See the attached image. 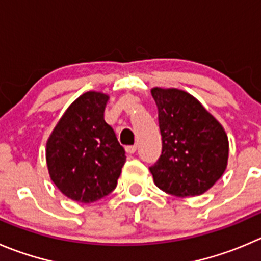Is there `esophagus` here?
<instances>
[{
	"mask_svg": "<svg viewBox=\"0 0 261 261\" xmlns=\"http://www.w3.org/2000/svg\"><path fill=\"white\" fill-rule=\"evenodd\" d=\"M136 150H137V146H136V145L126 146V147H125V151H126V152H128V153H130V155H132V153H135Z\"/></svg>",
	"mask_w": 261,
	"mask_h": 261,
	"instance_id": "34e87169",
	"label": "esophagus"
}]
</instances>
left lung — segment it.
Here are the masks:
<instances>
[{
  "label": "left lung",
  "mask_w": 261,
  "mask_h": 261,
  "mask_svg": "<svg viewBox=\"0 0 261 261\" xmlns=\"http://www.w3.org/2000/svg\"><path fill=\"white\" fill-rule=\"evenodd\" d=\"M163 150L150 172L164 192L190 197L206 192L223 175L228 137L219 121L180 89L152 88Z\"/></svg>",
  "instance_id": "obj_1"
}]
</instances>
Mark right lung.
<instances>
[{
  "label": "right lung",
  "instance_id": "1",
  "mask_svg": "<svg viewBox=\"0 0 261 261\" xmlns=\"http://www.w3.org/2000/svg\"><path fill=\"white\" fill-rule=\"evenodd\" d=\"M109 96L87 92L68 108L47 141L49 177L74 201L91 203L113 192L125 151L103 119Z\"/></svg>",
  "mask_w": 261,
  "mask_h": 261
}]
</instances>
